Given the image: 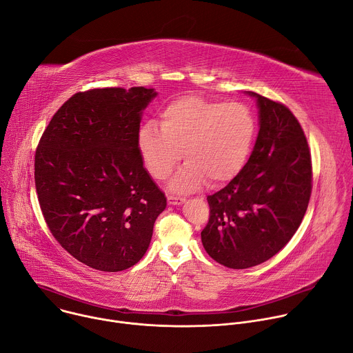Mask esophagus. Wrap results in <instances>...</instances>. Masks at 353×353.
I'll use <instances>...</instances> for the list:
<instances>
[{
    "instance_id": "34e87169",
    "label": "esophagus",
    "mask_w": 353,
    "mask_h": 353,
    "mask_svg": "<svg viewBox=\"0 0 353 353\" xmlns=\"http://www.w3.org/2000/svg\"><path fill=\"white\" fill-rule=\"evenodd\" d=\"M185 201V198L183 196H177V195H168V203L169 205H181Z\"/></svg>"
}]
</instances>
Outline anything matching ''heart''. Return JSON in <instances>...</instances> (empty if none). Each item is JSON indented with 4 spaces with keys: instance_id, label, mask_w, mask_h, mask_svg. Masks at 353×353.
I'll list each match as a JSON object with an SVG mask.
<instances>
[{
    "instance_id": "heart-1",
    "label": "heart",
    "mask_w": 353,
    "mask_h": 353,
    "mask_svg": "<svg viewBox=\"0 0 353 353\" xmlns=\"http://www.w3.org/2000/svg\"><path fill=\"white\" fill-rule=\"evenodd\" d=\"M256 132V119L245 105L187 94L166 105L161 125L154 120L142 124L138 146L157 180L166 179L183 155L187 161L170 188L192 191L207 180L212 185L233 180L250 157Z\"/></svg>"
}]
</instances>
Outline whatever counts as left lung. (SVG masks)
I'll use <instances>...</instances> for the list:
<instances>
[{"label": "left lung", "instance_id": "8db88e82", "mask_svg": "<svg viewBox=\"0 0 353 353\" xmlns=\"http://www.w3.org/2000/svg\"><path fill=\"white\" fill-rule=\"evenodd\" d=\"M259 135L243 170L208 195L201 241L216 263L244 270L271 257L296 233L312 194V158L299 121L282 103L254 92Z\"/></svg>", "mask_w": 353, "mask_h": 353}]
</instances>
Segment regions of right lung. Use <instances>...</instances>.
Listing matches in <instances>:
<instances>
[{"instance_id":"obj_1","label":"right lung","mask_w":353,"mask_h":353,"mask_svg":"<svg viewBox=\"0 0 353 353\" xmlns=\"http://www.w3.org/2000/svg\"><path fill=\"white\" fill-rule=\"evenodd\" d=\"M157 94L143 86L78 92L40 138L34 183L44 221L61 247L90 268L135 265L166 208L138 148L142 112Z\"/></svg>"}]
</instances>
